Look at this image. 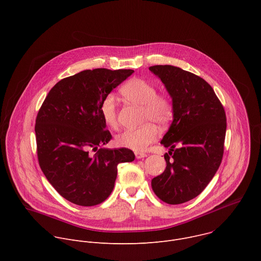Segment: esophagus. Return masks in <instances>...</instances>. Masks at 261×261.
<instances>
[{"mask_svg": "<svg viewBox=\"0 0 261 261\" xmlns=\"http://www.w3.org/2000/svg\"><path fill=\"white\" fill-rule=\"evenodd\" d=\"M147 155L144 154V153H139V152H136L135 153V157L136 159H142V158H145Z\"/></svg>", "mask_w": 261, "mask_h": 261, "instance_id": "1", "label": "esophagus"}]
</instances>
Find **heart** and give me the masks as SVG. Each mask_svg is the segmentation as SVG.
I'll return each mask as SVG.
<instances>
[{"label":"heart","instance_id":"heart-1","mask_svg":"<svg viewBox=\"0 0 261 261\" xmlns=\"http://www.w3.org/2000/svg\"><path fill=\"white\" fill-rule=\"evenodd\" d=\"M122 96L129 102L141 105V127L128 129L116 137V143L134 152H142L158 137L155 124L166 125L172 118L173 105L170 98L163 94H156V86L144 79L134 77L124 84L120 90ZM100 113L104 124L116 129L118 127L117 106L113 95H106L100 104Z\"/></svg>","mask_w":261,"mask_h":261}]
</instances>
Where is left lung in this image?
Instances as JSON below:
<instances>
[{"mask_svg": "<svg viewBox=\"0 0 261 261\" xmlns=\"http://www.w3.org/2000/svg\"><path fill=\"white\" fill-rule=\"evenodd\" d=\"M161 80L173 105L172 123L161 140L169 147L165 170L152 179L155 194L179 204L198 196L217 172L224 151L226 116L213 88L171 65L148 68Z\"/></svg>", "mask_w": 261, "mask_h": 261, "instance_id": "left-lung-1", "label": "left lung"}]
</instances>
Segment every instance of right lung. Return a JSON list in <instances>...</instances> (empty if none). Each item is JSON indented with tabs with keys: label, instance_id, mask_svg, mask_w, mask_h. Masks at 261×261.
Masks as SVG:
<instances>
[{
	"label": "right lung",
	"instance_id": "right-lung-1",
	"mask_svg": "<svg viewBox=\"0 0 261 261\" xmlns=\"http://www.w3.org/2000/svg\"><path fill=\"white\" fill-rule=\"evenodd\" d=\"M134 71L98 68L60 81L36 119L39 165L53 187L68 201L92 206L113 191L118 165L132 162L129 148H99L111 139L100 104ZM92 149L97 153L91 155Z\"/></svg>",
	"mask_w": 261,
	"mask_h": 261
}]
</instances>
